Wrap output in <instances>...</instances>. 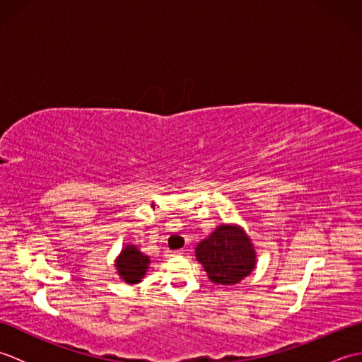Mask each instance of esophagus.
<instances>
[{"instance_id":"esophagus-1","label":"esophagus","mask_w":362,"mask_h":362,"mask_svg":"<svg viewBox=\"0 0 362 362\" xmlns=\"http://www.w3.org/2000/svg\"><path fill=\"white\" fill-rule=\"evenodd\" d=\"M183 253V250H165V257H180Z\"/></svg>"}]
</instances>
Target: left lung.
Here are the masks:
<instances>
[{"label": "left lung", "mask_w": 362, "mask_h": 362, "mask_svg": "<svg viewBox=\"0 0 362 362\" xmlns=\"http://www.w3.org/2000/svg\"><path fill=\"white\" fill-rule=\"evenodd\" d=\"M151 259L148 255H144L134 244H127L121 250L119 257L117 258V271L121 275V279L129 284L140 283L146 271L149 269Z\"/></svg>", "instance_id": "8db88e82"}]
</instances>
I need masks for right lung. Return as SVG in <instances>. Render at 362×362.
<instances>
[{"instance_id":"obj_1","label":"right lung","mask_w":362,"mask_h":362,"mask_svg":"<svg viewBox=\"0 0 362 362\" xmlns=\"http://www.w3.org/2000/svg\"><path fill=\"white\" fill-rule=\"evenodd\" d=\"M196 258L209 279L218 284H236L250 275L257 263L250 238L238 226H218L196 247Z\"/></svg>"}]
</instances>
